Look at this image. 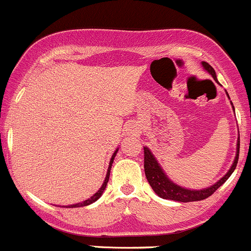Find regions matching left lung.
<instances>
[{"mask_svg":"<svg viewBox=\"0 0 251 251\" xmlns=\"http://www.w3.org/2000/svg\"><path fill=\"white\" fill-rule=\"evenodd\" d=\"M201 66L207 73L217 80V75H216V72L212 67L210 66L207 62H201ZM220 84V83H218ZM227 96L229 98V95ZM232 105L233 111H234V106ZM238 157H239V138L237 140V151H235V157L233 161L232 166L228 170V172L221 178L218 182H216L215 184H212L211 187L204 188V189H188V188L182 187V185H178L177 183H175L173 180H171L168 178V176L166 175L163 168L161 167V165L158 163V161L156 160V157L153 156V153L151 152L150 149L148 146H144V170H145V176L146 179H148L149 184L151 185L153 192L158 195L162 199L167 200H175V201H180V202H189V201H199V200H204L206 198H209L210 195H212L228 178L230 177L233 172H234L235 167H237L238 163Z\"/></svg>","mask_w":251,"mask_h":251,"instance_id":"8db88e82","label":"left lung"}]
</instances>
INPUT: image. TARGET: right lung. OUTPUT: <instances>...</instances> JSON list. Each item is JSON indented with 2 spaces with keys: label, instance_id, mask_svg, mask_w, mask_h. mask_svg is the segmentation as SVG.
<instances>
[{
  "label": "right lung",
  "instance_id": "right-lung-1",
  "mask_svg": "<svg viewBox=\"0 0 251 251\" xmlns=\"http://www.w3.org/2000/svg\"><path fill=\"white\" fill-rule=\"evenodd\" d=\"M117 152H118V149H116V151H115V152H113L112 157H111V160H110V165H108V170H107V173H106L105 180H103V183H102V185H101V188H100V189H99L98 192H96L95 194L93 195V197H90V198H89L88 200H84V201H81V202H78V204H73V205H67V206H63V207H81V206H88V205L93 204V202H95L96 200H99V199H100V197H101V195L103 194V192H105V189H106V185H107V182H108V179H110V172H111V167H112L113 160H115V157H116V153H117Z\"/></svg>",
  "mask_w": 251,
  "mask_h": 251
}]
</instances>
